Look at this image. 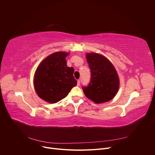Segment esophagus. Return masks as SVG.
Masks as SVG:
<instances>
[{
  "label": "esophagus",
  "instance_id": "1",
  "mask_svg": "<svg viewBox=\"0 0 155 155\" xmlns=\"http://www.w3.org/2000/svg\"><path fill=\"white\" fill-rule=\"evenodd\" d=\"M80 80H77V86H80Z\"/></svg>",
  "mask_w": 155,
  "mask_h": 155
}]
</instances>
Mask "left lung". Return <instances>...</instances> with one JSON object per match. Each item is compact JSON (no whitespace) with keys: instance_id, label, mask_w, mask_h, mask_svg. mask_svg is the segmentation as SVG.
<instances>
[{"instance_id":"1","label":"left lung","mask_w":155,"mask_h":155,"mask_svg":"<svg viewBox=\"0 0 155 155\" xmlns=\"http://www.w3.org/2000/svg\"><path fill=\"white\" fill-rule=\"evenodd\" d=\"M91 71V78L82 89L85 96L96 104L112 99L119 88V78L112 64L104 56L97 53L86 54Z\"/></svg>"}]
</instances>
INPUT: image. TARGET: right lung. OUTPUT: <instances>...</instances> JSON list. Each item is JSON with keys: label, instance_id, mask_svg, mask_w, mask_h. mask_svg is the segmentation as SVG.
Masks as SVG:
<instances>
[{"label": "right lung", "instance_id": "1", "mask_svg": "<svg viewBox=\"0 0 155 155\" xmlns=\"http://www.w3.org/2000/svg\"><path fill=\"white\" fill-rule=\"evenodd\" d=\"M65 52L54 53L38 65L34 84L38 96L50 103H56L65 97L77 84L74 68L67 66Z\"/></svg>", "mask_w": 155, "mask_h": 155}]
</instances>
